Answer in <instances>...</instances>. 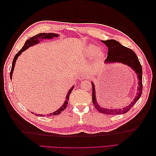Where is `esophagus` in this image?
Here are the masks:
<instances>
[{"instance_id":"esophagus-1","label":"esophagus","mask_w":156,"mask_h":156,"mask_svg":"<svg viewBox=\"0 0 156 156\" xmlns=\"http://www.w3.org/2000/svg\"><path fill=\"white\" fill-rule=\"evenodd\" d=\"M87 74H86V73H82V74H80L79 75L78 78L80 79V80H84V79H85L86 77H87Z\"/></svg>"}]
</instances>
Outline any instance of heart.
<instances>
[{
    "label": "heart",
    "instance_id": "obj_1",
    "mask_svg": "<svg viewBox=\"0 0 156 156\" xmlns=\"http://www.w3.org/2000/svg\"><path fill=\"white\" fill-rule=\"evenodd\" d=\"M87 54L89 57H92L96 55L95 62H100L105 58V52L103 51H98V48L94 45H89L87 48Z\"/></svg>",
    "mask_w": 156,
    "mask_h": 156
}]
</instances>
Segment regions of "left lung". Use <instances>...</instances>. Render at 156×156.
Listing matches in <instances>:
<instances>
[{
  "label": "left lung",
  "instance_id": "obj_1",
  "mask_svg": "<svg viewBox=\"0 0 156 156\" xmlns=\"http://www.w3.org/2000/svg\"><path fill=\"white\" fill-rule=\"evenodd\" d=\"M108 47V56L105 60L106 64H113V63H121L129 66V68L135 72L138 80L137 92L133 100L129 106L122 108H106L101 107L98 104L96 97L95 86L93 82H92V102L94 107L101 113L107 115H120L126 113L130 110V108L136 103L140 98L142 93V67L136 54L132 49L122 45L119 41L115 39H109L107 41H101Z\"/></svg>",
  "mask_w": 156,
  "mask_h": 156
}]
</instances>
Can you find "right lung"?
Here are the masks:
<instances>
[{"mask_svg":"<svg viewBox=\"0 0 156 156\" xmlns=\"http://www.w3.org/2000/svg\"><path fill=\"white\" fill-rule=\"evenodd\" d=\"M59 35L58 34H53V33H48V34H45V33H41V34H39L37 35H36L34 37H30L29 39H27V41H25L24 45H23V47L22 48V49L20 50L17 54H16L15 56L14 59H13L12 60V68H11V73H10V78L11 79H12V73L13 71H14V68H15V63L16 59H17L19 56L22 54V52H23L24 51H25L26 49H28L29 48L31 47V46L36 45L39 44V42L41 41V40H44V39H51L54 37H58ZM74 88V86H73L72 87H71V88L69 89L67 95H66V100L65 101L64 103L63 104L60 108H59L57 111H54V112H52V113H49L48 114V115L49 116H52V115H59V113H61V112L64 110V109L66 108L68 105V101H69V94H70L71 92L72 91L73 89ZM35 115H39V116H45L44 115H38L37 114Z\"/></svg>","mask_w":156,"mask_h":156,"instance_id":"obj_1","label":"right lung"}]
</instances>
